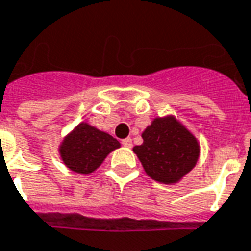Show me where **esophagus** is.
Masks as SVG:
<instances>
[{"instance_id": "1", "label": "esophagus", "mask_w": 251, "mask_h": 251, "mask_svg": "<svg viewBox=\"0 0 251 251\" xmlns=\"http://www.w3.org/2000/svg\"><path fill=\"white\" fill-rule=\"evenodd\" d=\"M122 145H124V147H127V148H131V145H133V143H131V138L130 137L124 138V140H122Z\"/></svg>"}]
</instances>
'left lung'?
Returning <instances> with one entry per match:
<instances>
[{"mask_svg": "<svg viewBox=\"0 0 251 251\" xmlns=\"http://www.w3.org/2000/svg\"><path fill=\"white\" fill-rule=\"evenodd\" d=\"M141 137L144 143L136 145L133 152L145 173L160 183H176L199 160L197 138L174 117L155 118Z\"/></svg>", "mask_w": 251, "mask_h": 251, "instance_id": "obj_1", "label": "left lung"}]
</instances>
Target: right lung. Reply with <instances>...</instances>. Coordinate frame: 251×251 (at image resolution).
<instances>
[{
    "label": "right lung",
    "mask_w": 251,
    "mask_h": 251,
    "mask_svg": "<svg viewBox=\"0 0 251 251\" xmlns=\"http://www.w3.org/2000/svg\"><path fill=\"white\" fill-rule=\"evenodd\" d=\"M121 144L106 131L81 122L59 145V153L65 166L78 174L94 173L106 156Z\"/></svg>",
    "instance_id": "add662e5"
}]
</instances>
